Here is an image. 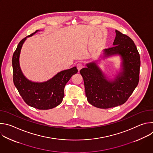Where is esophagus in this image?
Wrapping results in <instances>:
<instances>
[{
  "instance_id": "1",
  "label": "esophagus",
  "mask_w": 153,
  "mask_h": 153,
  "mask_svg": "<svg viewBox=\"0 0 153 153\" xmlns=\"http://www.w3.org/2000/svg\"><path fill=\"white\" fill-rule=\"evenodd\" d=\"M84 67V65L82 63H78L77 64V69H78V70L79 71H80L82 68H83Z\"/></svg>"
}]
</instances>
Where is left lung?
Segmentation results:
<instances>
[{
  "label": "left lung",
  "instance_id": "8db88e82",
  "mask_svg": "<svg viewBox=\"0 0 153 153\" xmlns=\"http://www.w3.org/2000/svg\"><path fill=\"white\" fill-rule=\"evenodd\" d=\"M113 47L103 50V57L119 55L122 59L121 71L108 79L95 62L86 64L80 73L83 79L88 102L94 106L106 109L126 102L139 81L140 58L133 40L116 30Z\"/></svg>",
  "mask_w": 153,
  "mask_h": 153
}]
</instances>
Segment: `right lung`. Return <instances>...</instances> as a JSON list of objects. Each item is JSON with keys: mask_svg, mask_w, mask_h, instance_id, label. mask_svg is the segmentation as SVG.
I'll return each instance as SVG.
<instances>
[{"mask_svg": "<svg viewBox=\"0 0 153 153\" xmlns=\"http://www.w3.org/2000/svg\"><path fill=\"white\" fill-rule=\"evenodd\" d=\"M38 30L36 31L22 40L13 54V82L20 95L27 105L39 110H49L61 103L64 97L65 85L78 70L74 67L62 71L50 80L43 82H34L27 79L20 67V51L27 38L32 36Z\"/></svg>", "mask_w": 153, "mask_h": 153, "instance_id": "right-lung-1", "label": "right lung"}]
</instances>
